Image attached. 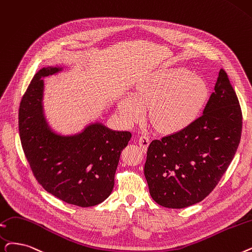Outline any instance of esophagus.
<instances>
[{
    "label": "esophagus",
    "mask_w": 252,
    "mask_h": 252,
    "mask_svg": "<svg viewBox=\"0 0 252 252\" xmlns=\"http://www.w3.org/2000/svg\"><path fill=\"white\" fill-rule=\"evenodd\" d=\"M138 143H139V146L142 148V150H146L148 145H149V138H148V136H146L144 134H142L141 136H139Z\"/></svg>",
    "instance_id": "34e87169"
}]
</instances>
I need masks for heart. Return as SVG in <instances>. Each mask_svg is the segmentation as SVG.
<instances>
[{
	"mask_svg": "<svg viewBox=\"0 0 252 252\" xmlns=\"http://www.w3.org/2000/svg\"><path fill=\"white\" fill-rule=\"evenodd\" d=\"M208 86L200 76L185 68L160 69L142 80L134 94L117 103L127 124L142 120L150 107L152 124L161 132L176 133L189 127L199 117L208 99Z\"/></svg>",
	"mask_w": 252,
	"mask_h": 252,
	"instance_id": "heart-1",
	"label": "heart"
}]
</instances>
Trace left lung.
Returning a JSON list of instances; mask_svg holds the SVG:
<instances>
[{
  "label": "left lung",
  "mask_w": 252,
  "mask_h": 252,
  "mask_svg": "<svg viewBox=\"0 0 252 252\" xmlns=\"http://www.w3.org/2000/svg\"><path fill=\"white\" fill-rule=\"evenodd\" d=\"M241 133V107L220 69L203 114L185 129L149 144L144 175L151 198L172 209L203 201L233 160Z\"/></svg>",
  "instance_id": "1"
}]
</instances>
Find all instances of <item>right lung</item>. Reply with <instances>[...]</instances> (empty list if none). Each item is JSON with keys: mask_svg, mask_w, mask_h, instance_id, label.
Wrapping results in <instances>:
<instances>
[{"mask_svg": "<svg viewBox=\"0 0 252 252\" xmlns=\"http://www.w3.org/2000/svg\"><path fill=\"white\" fill-rule=\"evenodd\" d=\"M62 68L41 69L21 99L18 128L25 156L42 188L58 199L79 207L105 201L114 187L120 153L132 137L102 124L86 126L80 134L58 135L43 112V77Z\"/></svg>", "mask_w": 252, "mask_h": 252, "instance_id": "1", "label": "right lung"}]
</instances>
